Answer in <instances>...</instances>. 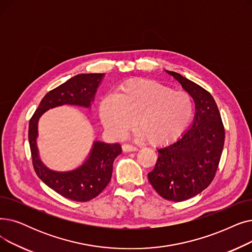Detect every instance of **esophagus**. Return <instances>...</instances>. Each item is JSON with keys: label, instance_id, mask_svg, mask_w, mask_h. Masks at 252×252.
Returning <instances> with one entry per match:
<instances>
[{"label": "esophagus", "instance_id": "esophagus-1", "mask_svg": "<svg viewBox=\"0 0 252 252\" xmlns=\"http://www.w3.org/2000/svg\"><path fill=\"white\" fill-rule=\"evenodd\" d=\"M122 149L124 152H135L137 151V148L133 145H128V143H125V145L122 146Z\"/></svg>", "mask_w": 252, "mask_h": 252}]
</instances>
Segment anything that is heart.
<instances>
[{
    "label": "heart",
    "mask_w": 252,
    "mask_h": 252,
    "mask_svg": "<svg viewBox=\"0 0 252 252\" xmlns=\"http://www.w3.org/2000/svg\"><path fill=\"white\" fill-rule=\"evenodd\" d=\"M194 114L189 94L148 80H131L99 103L103 126L116 136L133 127L152 145H164L181 136Z\"/></svg>",
    "instance_id": "heart-1"
}]
</instances>
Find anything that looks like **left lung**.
Masks as SVG:
<instances>
[{
	"mask_svg": "<svg viewBox=\"0 0 252 252\" xmlns=\"http://www.w3.org/2000/svg\"><path fill=\"white\" fill-rule=\"evenodd\" d=\"M195 101L189 128L177 140L158 149L149 182L166 200L181 202L200 194L213 181L224 145V128L212 95L175 71L166 70Z\"/></svg>",
	"mask_w": 252,
	"mask_h": 252,
	"instance_id": "1",
	"label": "left lung"
}]
</instances>
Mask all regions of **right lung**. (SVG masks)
I'll list each match as a JSON object with an SVG mask.
<instances>
[{"label":"right lung","instance_id":"right-lung-1","mask_svg":"<svg viewBox=\"0 0 252 252\" xmlns=\"http://www.w3.org/2000/svg\"><path fill=\"white\" fill-rule=\"evenodd\" d=\"M104 74H79L48 92L32 117L29 141L35 173L48 187L59 195L73 201L86 202L96 196L110 183L113 163L122 153L119 143L94 140L88 157L80 166L68 171L52 170L42 162L37 145L38 124L48 110L64 104L90 109Z\"/></svg>","mask_w":252,"mask_h":252}]
</instances>
